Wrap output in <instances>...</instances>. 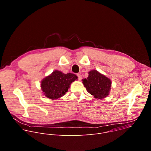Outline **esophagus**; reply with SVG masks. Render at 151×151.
I'll list each match as a JSON object with an SVG mask.
<instances>
[{"instance_id": "34e87169", "label": "esophagus", "mask_w": 151, "mask_h": 151, "mask_svg": "<svg viewBox=\"0 0 151 151\" xmlns=\"http://www.w3.org/2000/svg\"><path fill=\"white\" fill-rule=\"evenodd\" d=\"M77 76H78L79 80H81V79H82V75H81V73H78V74H77Z\"/></svg>"}]
</instances>
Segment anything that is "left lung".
Returning <instances> with one entry per match:
<instances>
[{
    "label": "left lung",
    "instance_id": "1",
    "mask_svg": "<svg viewBox=\"0 0 151 151\" xmlns=\"http://www.w3.org/2000/svg\"><path fill=\"white\" fill-rule=\"evenodd\" d=\"M82 83L87 91L97 99H103L109 94L112 82L97 70L88 72V77L82 79Z\"/></svg>",
    "mask_w": 151,
    "mask_h": 151
}]
</instances>
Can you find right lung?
I'll return each mask as SVG.
<instances>
[{
	"instance_id": "obj_1",
	"label": "right lung",
	"mask_w": 151,
	"mask_h": 151,
	"mask_svg": "<svg viewBox=\"0 0 151 151\" xmlns=\"http://www.w3.org/2000/svg\"><path fill=\"white\" fill-rule=\"evenodd\" d=\"M77 79L78 77L75 74H64L60 71L55 70L42 79L41 89L47 98L55 100L65 94L71 83Z\"/></svg>"
}]
</instances>
